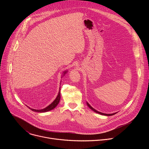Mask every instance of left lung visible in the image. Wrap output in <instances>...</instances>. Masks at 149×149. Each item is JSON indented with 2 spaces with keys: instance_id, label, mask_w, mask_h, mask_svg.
Segmentation results:
<instances>
[{
  "instance_id": "1",
  "label": "left lung",
  "mask_w": 149,
  "mask_h": 149,
  "mask_svg": "<svg viewBox=\"0 0 149 149\" xmlns=\"http://www.w3.org/2000/svg\"><path fill=\"white\" fill-rule=\"evenodd\" d=\"M87 105L89 107V108L90 109H91L93 111H94V112H95V113H98V114H101V115H103V116H113V115H114V114H116L117 113H113V114H105V113H101V112H100V111H98L97 110H95L94 108H93L87 102Z\"/></svg>"
}]
</instances>
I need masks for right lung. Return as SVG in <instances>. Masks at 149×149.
Returning <instances> with one entry per match:
<instances>
[{"mask_svg":"<svg viewBox=\"0 0 149 149\" xmlns=\"http://www.w3.org/2000/svg\"><path fill=\"white\" fill-rule=\"evenodd\" d=\"M67 72V71H65V72H63V76L65 75V74ZM63 76H62V77H63ZM60 89H61V88H59V90H60ZM60 98H61V94H60V90H59V93H58V94L57 97H56L55 100L51 104H49V105L48 106V107H47L46 108H45V109H42V110H35V109H31V108L29 107H29V109L30 110H31L32 111H35V112H38V113H45V112H47V111H50V110H53L54 108H55V107H56V105L58 104V103H59V101H60Z\"/></svg>","mask_w":149,"mask_h":149,"instance_id":"obj_1","label":"right lung"}]
</instances>
